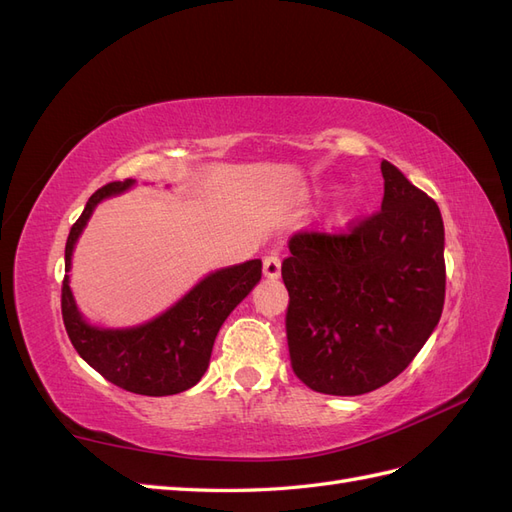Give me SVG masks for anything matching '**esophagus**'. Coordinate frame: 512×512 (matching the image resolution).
Segmentation results:
<instances>
[{
	"label": "esophagus",
	"instance_id": "1",
	"mask_svg": "<svg viewBox=\"0 0 512 512\" xmlns=\"http://www.w3.org/2000/svg\"><path fill=\"white\" fill-rule=\"evenodd\" d=\"M262 271H265V277H269V280H277V277L282 275V260H280V256L269 254V256L262 258Z\"/></svg>",
	"mask_w": 512,
	"mask_h": 512
}]
</instances>
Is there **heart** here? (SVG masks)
Instances as JSON below:
<instances>
[{
  "label": "heart",
  "mask_w": 512,
  "mask_h": 512,
  "mask_svg": "<svg viewBox=\"0 0 512 512\" xmlns=\"http://www.w3.org/2000/svg\"><path fill=\"white\" fill-rule=\"evenodd\" d=\"M363 207V196L361 192H348L346 196L339 198V203L333 207L331 215H329V228L339 230V228H346L348 224H352V220L359 215Z\"/></svg>",
  "instance_id": "b5f03b06"
}]
</instances>
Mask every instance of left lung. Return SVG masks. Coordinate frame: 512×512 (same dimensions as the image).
Returning a JSON list of instances; mask_svg holds the SVG:
<instances>
[{
  "label": "left lung",
  "instance_id": "obj_1",
  "mask_svg": "<svg viewBox=\"0 0 512 512\" xmlns=\"http://www.w3.org/2000/svg\"><path fill=\"white\" fill-rule=\"evenodd\" d=\"M384 198L350 235L299 232L282 277L294 374L327 395H363L397 378L436 331L444 307L438 205L382 162Z\"/></svg>",
  "mask_w": 512,
  "mask_h": 512
}]
</instances>
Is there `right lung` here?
<instances>
[{"mask_svg": "<svg viewBox=\"0 0 512 512\" xmlns=\"http://www.w3.org/2000/svg\"><path fill=\"white\" fill-rule=\"evenodd\" d=\"M136 181H115L87 200L66 241V277L61 286V314L72 346L81 359L108 382L138 395L164 397L188 391L205 376L213 342L224 320L262 275L258 258L207 273L183 297L136 327H98L76 305L70 288L72 254L96 207L106 198L128 192Z\"/></svg>", "mask_w": 512, "mask_h": 512, "instance_id": "right-lung-1", "label": "right lung"}]
</instances>
